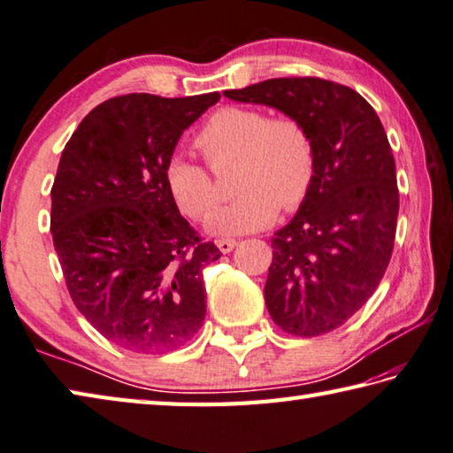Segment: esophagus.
<instances>
[{
  "instance_id": "esophagus-1",
  "label": "esophagus",
  "mask_w": 453,
  "mask_h": 453,
  "mask_svg": "<svg viewBox=\"0 0 453 453\" xmlns=\"http://www.w3.org/2000/svg\"><path fill=\"white\" fill-rule=\"evenodd\" d=\"M216 245H218V250L221 253H229V251H234V247L237 245V242H235V239H218Z\"/></svg>"
}]
</instances>
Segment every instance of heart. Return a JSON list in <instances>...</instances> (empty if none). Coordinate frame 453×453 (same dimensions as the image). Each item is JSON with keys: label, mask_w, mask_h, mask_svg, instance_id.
<instances>
[{"label": "heart", "mask_w": 453, "mask_h": 453, "mask_svg": "<svg viewBox=\"0 0 453 453\" xmlns=\"http://www.w3.org/2000/svg\"><path fill=\"white\" fill-rule=\"evenodd\" d=\"M194 145L210 166L235 158L237 196L208 219L216 235L257 232L277 218L279 206L295 210L312 188L316 147L310 131L292 115L226 105L206 119ZM165 184L176 206L194 219L206 218L218 202V186L202 165L184 155L168 158Z\"/></svg>", "instance_id": "1"}]
</instances>
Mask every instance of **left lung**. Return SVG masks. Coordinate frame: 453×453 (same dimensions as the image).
Instances as JSON below:
<instances>
[{"label":"left lung","instance_id":"obj_1","mask_svg":"<svg viewBox=\"0 0 453 453\" xmlns=\"http://www.w3.org/2000/svg\"><path fill=\"white\" fill-rule=\"evenodd\" d=\"M300 119L316 147L312 188L271 239L265 303L280 330L314 338L345 324L391 261L398 188L379 115L351 88L322 78H273L227 90Z\"/></svg>","mask_w":453,"mask_h":453}]
</instances>
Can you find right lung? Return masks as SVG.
<instances>
[{
  "label": "right lung",
  "mask_w": 453,
  "mask_h": 453,
  "mask_svg": "<svg viewBox=\"0 0 453 453\" xmlns=\"http://www.w3.org/2000/svg\"><path fill=\"white\" fill-rule=\"evenodd\" d=\"M218 100V92L111 97L62 150L52 243L80 314L123 349H179L203 324L202 269L221 253L180 216L165 166L182 131Z\"/></svg>",
  "instance_id": "obj_1"
}]
</instances>
